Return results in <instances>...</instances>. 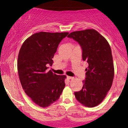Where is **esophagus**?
<instances>
[{
	"mask_svg": "<svg viewBox=\"0 0 128 128\" xmlns=\"http://www.w3.org/2000/svg\"><path fill=\"white\" fill-rule=\"evenodd\" d=\"M67 78L68 79V80H70V79H72V78H73V77H70V76H67Z\"/></svg>",
	"mask_w": 128,
	"mask_h": 128,
	"instance_id": "34e87169",
	"label": "esophagus"
}]
</instances>
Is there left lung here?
I'll return each mask as SVG.
<instances>
[{
    "label": "left lung",
    "instance_id": "8db88e82",
    "mask_svg": "<svg viewBox=\"0 0 128 128\" xmlns=\"http://www.w3.org/2000/svg\"><path fill=\"white\" fill-rule=\"evenodd\" d=\"M67 37L79 44L82 59L88 63L82 90L74 92L79 102L93 108L99 104L111 88L114 66L110 46L107 40L94 30L74 31Z\"/></svg>",
    "mask_w": 128,
    "mask_h": 128
}]
</instances>
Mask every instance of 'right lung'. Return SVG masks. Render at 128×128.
<instances>
[{
	"instance_id": "obj_1",
	"label": "right lung",
	"mask_w": 128,
	"mask_h": 128,
	"mask_svg": "<svg viewBox=\"0 0 128 128\" xmlns=\"http://www.w3.org/2000/svg\"><path fill=\"white\" fill-rule=\"evenodd\" d=\"M68 32H40L31 35L21 46L18 72L24 92L42 108L49 106L60 97L65 87L64 75L48 70L52 65L59 44Z\"/></svg>"
}]
</instances>
